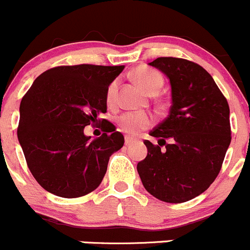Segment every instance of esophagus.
I'll return each mask as SVG.
<instances>
[{"instance_id": "34e87169", "label": "esophagus", "mask_w": 250, "mask_h": 250, "mask_svg": "<svg viewBox=\"0 0 250 250\" xmlns=\"http://www.w3.org/2000/svg\"><path fill=\"white\" fill-rule=\"evenodd\" d=\"M135 138L133 137H130V136H125V145H131V143L135 142Z\"/></svg>"}]
</instances>
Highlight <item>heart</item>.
I'll return each instance as SVG.
<instances>
[{"mask_svg": "<svg viewBox=\"0 0 250 250\" xmlns=\"http://www.w3.org/2000/svg\"><path fill=\"white\" fill-rule=\"evenodd\" d=\"M133 79L138 83L141 88L146 93L150 96H154L162 90L164 85V79L162 74L157 70H153L150 68L141 66L136 69L133 73ZM118 86L119 80H114L109 83L107 88V102L108 104H113L115 102L118 92ZM153 124V119L150 115L143 112H126L118 118V125L120 126L123 131L128 135H137L141 131L146 130Z\"/></svg>", "mask_w": 250, "mask_h": 250, "instance_id": "obj_1", "label": "heart"}]
</instances>
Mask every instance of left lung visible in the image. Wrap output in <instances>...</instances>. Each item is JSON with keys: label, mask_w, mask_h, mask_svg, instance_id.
Wrapping results in <instances>:
<instances>
[{"label": "left lung", "mask_w": 250, "mask_h": 250, "mask_svg": "<svg viewBox=\"0 0 250 250\" xmlns=\"http://www.w3.org/2000/svg\"><path fill=\"white\" fill-rule=\"evenodd\" d=\"M149 65L169 79L171 108L149 132L158 145L143 142L148 153L137 171L155 198L184 203L208 189L219 175L231 143L229 103L211 75L193 62L160 57Z\"/></svg>", "instance_id": "8db88e82"}]
</instances>
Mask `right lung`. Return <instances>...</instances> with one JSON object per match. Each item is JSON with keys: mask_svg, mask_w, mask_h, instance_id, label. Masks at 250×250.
Returning a JSON list of instances; mask_svg holds the SVG:
<instances>
[{"mask_svg": "<svg viewBox=\"0 0 250 250\" xmlns=\"http://www.w3.org/2000/svg\"><path fill=\"white\" fill-rule=\"evenodd\" d=\"M124 65L57 66L42 73L21 102L18 140L31 174L42 188L63 198L95 191L109 157L124 136L102 122L101 137L91 140L85 126L107 112V88Z\"/></svg>", "mask_w": 250, "mask_h": 250, "instance_id": "1", "label": "right lung"}]
</instances>
